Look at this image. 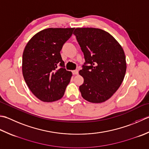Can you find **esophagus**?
<instances>
[{
	"label": "esophagus",
	"instance_id": "obj_1",
	"mask_svg": "<svg viewBox=\"0 0 149 149\" xmlns=\"http://www.w3.org/2000/svg\"><path fill=\"white\" fill-rule=\"evenodd\" d=\"M72 73H73V74L74 75H77L78 74V70H74V71H72Z\"/></svg>",
	"mask_w": 149,
	"mask_h": 149
}]
</instances>
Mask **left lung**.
I'll return each mask as SVG.
<instances>
[{
    "label": "left lung",
    "mask_w": 149,
    "mask_h": 149,
    "mask_svg": "<svg viewBox=\"0 0 149 149\" xmlns=\"http://www.w3.org/2000/svg\"><path fill=\"white\" fill-rule=\"evenodd\" d=\"M74 34L85 63L79 74L84 79L81 95L90 103L106 101L117 91L127 70L123 48L109 33L99 28H77Z\"/></svg>",
    "instance_id": "obj_1"
}]
</instances>
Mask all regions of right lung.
<instances>
[{"label": "right lung", "instance_id": "1", "mask_svg": "<svg viewBox=\"0 0 149 149\" xmlns=\"http://www.w3.org/2000/svg\"><path fill=\"white\" fill-rule=\"evenodd\" d=\"M74 28H47L29 40L22 54L23 77L35 96L44 102L60 100L72 74L65 69L60 54Z\"/></svg>", "mask_w": 149, "mask_h": 149}]
</instances>
